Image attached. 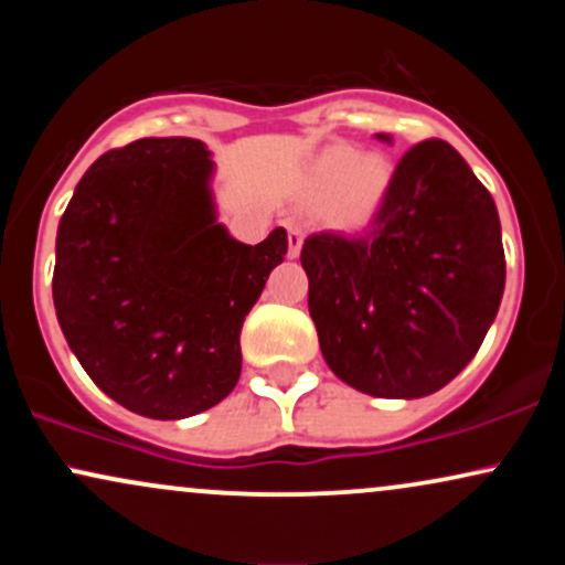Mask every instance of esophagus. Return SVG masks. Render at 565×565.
Returning a JSON list of instances; mask_svg holds the SVG:
<instances>
[{
  "label": "esophagus",
  "instance_id": "esophagus-1",
  "mask_svg": "<svg viewBox=\"0 0 565 565\" xmlns=\"http://www.w3.org/2000/svg\"><path fill=\"white\" fill-rule=\"evenodd\" d=\"M302 242H305V228H302V225L291 223V225H289V257L300 255Z\"/></svg>",
  "mask_w": 565,
  "mask_h": 565
}]
</instances>
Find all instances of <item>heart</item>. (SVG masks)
I'll use <instances>...</instances> for the list:
<instances>
[{
    "label": "heart",
    "mask_w": 565,
    "mask_h": 565,
    "mask_svg": "<svg viewBox=\"0 0 565 565\" xmlns=\"http://www.w3.org/2000/svg\"><path fill=\"white\" fill-rule=\"evenodd\" d=\"M391 180V164L382 157H361L355 148L337 146L323 153L319 164V183L337 188L345 183L342 217L348 223H361L374 210Z\"/></svg>",
    "instance_id": "obj_1"
}]
</instances>
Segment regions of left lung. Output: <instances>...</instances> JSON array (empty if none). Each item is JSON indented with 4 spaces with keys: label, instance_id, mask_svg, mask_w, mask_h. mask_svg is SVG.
Instances as JSON below:
<instances>
[{
    "label": "left lung",
    "instance_id": "8db88e82",
    "mask_svg": "<svg viewBox=\"0 0 565 565\" xmlns=\"http://www.w3.org/2000/svg\"><path fill=\"white\" fill-rule=\"evenodd\" d=\"M300 263L329 369L377 398L449 385L481 348L504 291L494 199L438 138L398 159L364 233H313Z\"/></svg>",
    "mask_w": 565,
    "mask_h": 565
}]
</instances>
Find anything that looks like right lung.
<instances>
[{
  "label": "right lung",
  "instance_id": "add662e5",
  "mask_svg": "<svg viewBox=\"0 0 565 565\" xmlns=\"http://www.w3.org/2000/svg\"><path fill=\"white\" fill-rule=\"evenodd\" d=\"M210 174L201 140H135L84 172L57 225V323L89 380L142 417H193L236 387L244 319L289 249L284 228L231 238Z\"/></svg>",
  "mask_w": 565,
  "mask_h": 565
}]
</instances>
